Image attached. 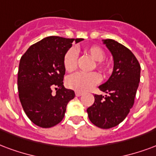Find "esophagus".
Masks as SVG:
<instances>
[{"mask_svg": "<svg viewBox=\"0 0 156 156\" xmlns=\"http://www.w3.org/2000/svg\"><path fill=\"white\" fill-rule=\"evenodd\" d=\"M75 94H76V96H77V97H80V96L83 95V93H81V92H76V93H75Z\"/></svg>", "mask_w": 156, "mask_h": 156, "instance_id": "esophagus-1", "label": "esophagus"}]
</instances>
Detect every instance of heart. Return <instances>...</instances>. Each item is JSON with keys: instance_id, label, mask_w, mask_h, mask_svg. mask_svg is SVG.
<instances>
[{"instance_id": "b5f03b06", "label": "heart", "mask_w": 156, "mask_h": 156, "mask_svg": "<svg viewBox=\"0 0 156 156\" xmlns=\"http://www.w3.org/2000/svg\"><path fill=\"white\" fill-rule=\"evenodd\" d=\"M88 55L96 61V68L106 73L110 70L109 63L103 62L105 58V52L101 47L92 45L86 49ZM78 53L75 49H70L66 52L63 58L64 69L68 72H73L77 68ZM100 75L96 72L92 73H76L67 78V86L77 92H87L92 89L100 82Z\"/></svg>"}]
</instances>
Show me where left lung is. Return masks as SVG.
Instances as JSON below:
<instances>
[{"label":"left lung","mask_w":156,"mask_h":156,"mask_svg":"<svg viewBox=\"0 0 156 156\" xmlns=\"http://www.w3.org/2000/svg\"><path fill=\"white\" fill-rule=\"evenodd\" d=\"M113 58V70L99 86L106 95H94V103L87 109L88 118L98 127L109 129L123 122L132 108L140 77V66L129 49L111 39L102 40Z\"/></svg>","instance_id":"1"}]
</instances>
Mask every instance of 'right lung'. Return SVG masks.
<instances>
[{
	"instance_id": "add662e5",
	"label": "right lung",
	"mask_w": 156,
	"mask_h": 156,
	"mask_svg": "<svg viewBox=\"0 0 156 156\" xmlns=\"http://www.w3.org/2000/svg\"><path fill=\"white\" fill-rule=\"evenodd\" d=\"M83 39L49 36L31 45L20 60L18 92L29 119L43 128L55 126L63 120L67 105L75 93L63 86V58L73 42ZM55 87L56 93H51Z\"/></svg>"
}]
</instances>
